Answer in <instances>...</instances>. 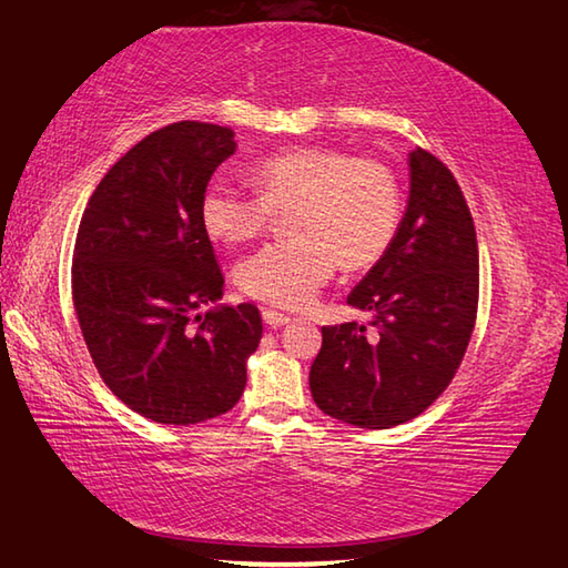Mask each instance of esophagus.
<instances>
[{"label":"esophagus","mask_w":568,"mask_h":568,"mask_svg":"<svg viewBox=\"0 0 568 568\" xmlns=\"http://www.w3.org/2000/svg\"><path fill=\"white\" fill-rule=\"evenodd\" d=\"M262 321H264V326L267 328H272V331H276V328H282V326H286L288 321V316H284V314H280V311H272V308H264L262 311Z\"/></svg>","instance_id":"1"}]
</instances>
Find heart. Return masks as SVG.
<instances>
[{
	"label": "heart",
	"mask_w": 568,
	"mask_h": 568,
	"mask_svg": "<svg viewBox=\"0 0 568 568\" xmlns=\"http://www.w3.org/2000/svg\"><path fill=\"white\" fill-rule=\"evenodd\" d=\"M260 195L213 179L201 195V225L220 245L260 237L274 213H288L292 240L242 260L235 282L242 294L282 308H301L331 280L335 264L363 270L387 252L402 220L397 176L375 159L335 149H292L252 171Z\"/></svg>",
	"instance_id": "b5f03b06"
}]
</instances>
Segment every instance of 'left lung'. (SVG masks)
Returning <instances> with one entry per match:
<instances>
[{
  "mask_svg": "<svg viewBox=\"0 0 568 568\" xmlns=\"http://www.w3.org/2000/svg\"><path fill=\"white\" fill-rule=\"evenodd\" d=\"M397 235L348 294L366 326H323L308 373L316 407L357 429L419 416L454 379L478 311V242L450 171L416 146Z\"/></svg>",
  "mask_w": 568,
  "mask_h": 568,
  "instance_id": "obj_1",
  "label": "left lung"
}]
</instances>
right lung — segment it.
Listing matches in <instances>:
<instances>
[{
    "label": "right lung",
    "instance_id": "1",
    "mask_svg": "<svg viewBox=\"0 0 568 568\" xmlns=\"http://www.w3.org/2000/svg\"><path fill=\"white\" fill-rule=\"evenodd\" d=\"M235 149L227 126L169 124L105 173L80 220V331L105 385L156 424H201L233 409L262 338L252 304H217L225 280L199 213L203 189ZM203 305L214 308L196 315Z\"/></svg>",
    "mask_w": 568,
    "mask_h": 568
}]
</instances>
